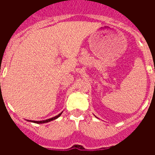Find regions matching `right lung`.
<instances>
[{"mask_svg":"<svg viewBox=\"0 0 155 155\" xmlns=\"http://www.w3.org/2000/svg\"><path fill=\"white\" fill-rule=\"evenodd\" d=\"M62 114V113H59L58 116H55V117H54L52 118H50V119H47V120H39V121H37V120H33V122L35 123H37V124H42V123H47V122H49V121H51V120H55V119H57V118L58 117H60V115Z\"/></svg>","mask_w":155,"mask_h":155,"instance_id":"add662e5","label":"right lung"}]
</instances>
